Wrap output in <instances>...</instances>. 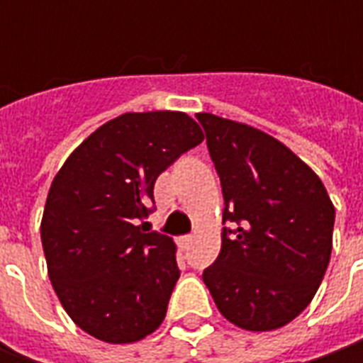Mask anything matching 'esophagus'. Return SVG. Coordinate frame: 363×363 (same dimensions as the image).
I'll use <instances>...</instances> for the list:
<instances>
[{
    "label": "esophagus",
    "instance_id": "obj_1",
    "mask_svg": "<svg viewBox=\"0 0 363 363\" xmlns=\"http://www.w3.org/2000/svg\"><path fill=\"white\" fill-rule=\"evenodd\" d=\"M194 240V236L191 234H186V236H179V246H184V248H188L189 244Z\"/></svg>",
    "mask_w": 363,
    "mask_h": 363
}]
</instances>
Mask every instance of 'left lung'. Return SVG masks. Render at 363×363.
<instances>
[{
	"label": "left lung",
	"instance_id": "left-lung-1",
	"mask_svg": "<svg viewBox=\"0 0 363 363\" xmlns=\"http://www.w3.org/2000/svg\"><path fill=\"white\" fill-rule=\"evenodd\" d=\"M196 119L220 177L222 224H230L203 283L234 325L283 328L323 281L335 208L313 169L274 137L210 113Z\"/></svg>",
	"mask_w": 363,
	"mask_h": 363
}]
</instances>
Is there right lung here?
<instances>
[{
	"label": "right lung",
	"instance_id": "1",
	"mask_svg": "<svg viewBox=\"0 0 363 363\" xmlns=\"http://www.w3.org/2000/svg\"><path fill=\"white\" fill-rule=\"evenodd\" d=\"M202 139L186 113H125L84 139L54 177L40 228L48 277L92 337L131 343L161 325L179 279L175 244L137 224L153 212L161 172Z\"/></svg>",
	"mask_w": 363,
	"mask_h": 363
}]
</instances>
